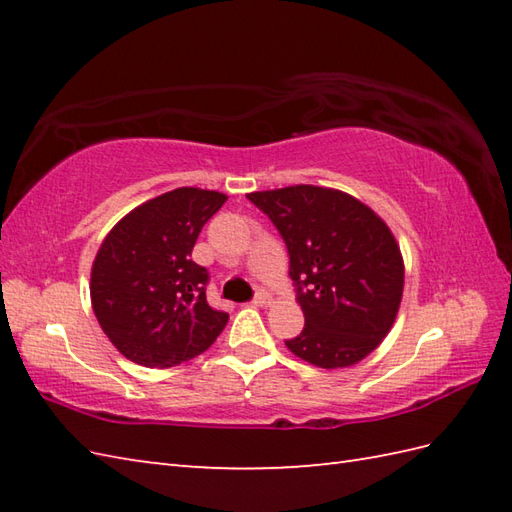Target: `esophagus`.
Listing matches in <instances>:
<instances>
[{
	"instance_id": "esophagus-1",
	"label": "esophagus",
	"mask_w": 512,
	"mask_h": 512,
	"mask_svg": "<svg viewBox=\"0 0 512 512\" xmlns=\"http://www.w3.org/2000/svg\"><path fill=\"white\" fill-rule=\"evenodd\" d=\"M255 303H257V306H262V308H268L270 303H273V297H270L268 292H257Z\"/></svg>"
}]
</instances>
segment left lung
<instances>
[{
  "instance_id": "8db88e82",
  "label": "left lung",
  "mask_w": 512,
  "mask_h": 512,
  "mask_svg": "<svg viewBox=\"0 0 512 512\" xmlns=\"http://www.w3.org/2000/svg\"><path fill=\"white\" fill-rule=\"evenodd\" d=\"M290 253V277L306 328L286 341L314 367L361 363L394 328L405 288V262L387 222L354 195L292 184L253 191Z\"/></svg>"
}]
</instances>
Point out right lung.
Wrapping results in <instances>:
<instances>
[{"instance_id": "add662e5", "label": "right lung", "mask_w": 512, "mask_h": 512, "mask_svg": "<svg viewBox=\"0 0 512 512\" xmlns=\"http://www.w3.org/2000/svg\"><path fill=\"white\" fill-rule=\"evenodd\" d=\"M228 195L180 187L143 202L105 235L90 299L107 339L143 367H176L215 343L228 314L206 303V268L191 259L202 226Z\"/></svg>"}]
</instances>
